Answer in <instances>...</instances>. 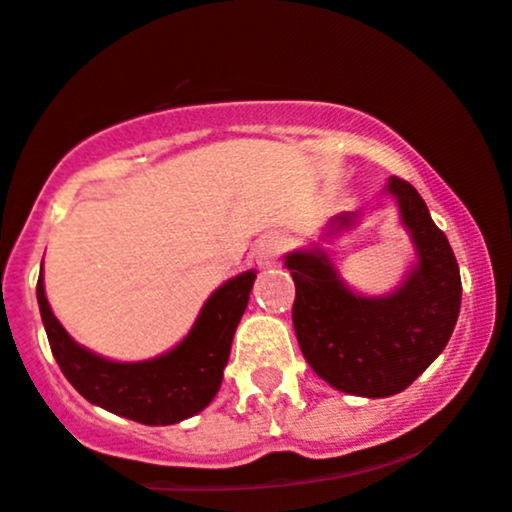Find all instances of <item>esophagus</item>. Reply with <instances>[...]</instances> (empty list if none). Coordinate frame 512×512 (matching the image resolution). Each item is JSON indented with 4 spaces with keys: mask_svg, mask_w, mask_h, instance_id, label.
I'll return each instance as SVG.
<instances>
[{
    "mask_svg": "<svg viewBox=\"0 0 512 512\" xmlns=\"http://www.w3.org/2000/svg\"><path fill=\"white\" fill-rule=\"evenodd\" d=\"M283 249H285L283 237H278V234H268V237H263L256 246L258 266H263V268L273 266V263L280 258V254H283Z\"/></svg>",
    "mask_w": 512,
    "mask_h": 512,
    "instance_id": "esophagus-1",
    "label": "esophagus"
}]
</instances>
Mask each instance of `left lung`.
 I'll return each mask as SVG.
<instances>
[{"label": "left lung", "instance_id": "obj_1", "mask_svg": "<svg viewBox=\"0 0 512 512\" xmlns=\"http://www.w3.org/2000/svg\"><path fill=\"white\" fill-rule=\"evenodd\" d=\"M401 220L418 249V268L389 297L353 295L324 251L290 254L295 280L292 326L302 355L321 380L346 394L404 392L450 341L462 302V278L445 232L409 181L392 176ZM333 225H348L336 217Z\"/></svg>", "mask_w": 512, "mask_h": 512}]
</instances>
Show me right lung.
I'll list each match as a JSON object with an SVG mask.
<instances>
[{"instance_id": "1", "label": "right lung", "mask_w": 512, "mask_h": 512, "mask_svg": "<svg viewBox=\"0 0 512 512\" xmlns=\"http://www.w3.org/2000/svg\"><path fill=\"white\" fill-rule=\"evenodd\" d=\"M254 278V271H246L227 280L212 292L193 331L179 346L147 363H111L77 346L50 312L43 275L36 295L57 365L86 401L145 426H171L195 416L215 399Z\"/></svg>"}]
</instances>
